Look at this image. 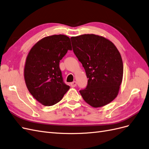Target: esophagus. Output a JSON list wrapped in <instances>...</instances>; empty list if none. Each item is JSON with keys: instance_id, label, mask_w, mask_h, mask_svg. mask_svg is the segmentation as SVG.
<instances>
[{"instance_id": "obj_1", "label": "esophagus", "mask_w": 149, "mask_h": 149, "mask_svg": "<svg viewBox=\"0 0 149 149\" xmlns=\"http://www.w3.org/2000/svg\"><path fill=\"white\" fill-rule=\"evenodd\" d=\"M70 85H71V86L72 88H74V87L76 86V81L72 82V83H70Z\"/></svg>"}]
</instances>
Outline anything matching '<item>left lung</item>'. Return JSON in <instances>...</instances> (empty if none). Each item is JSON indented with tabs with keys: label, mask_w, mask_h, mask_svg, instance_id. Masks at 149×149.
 <instances>
[{
	"label": "left lung",
	"mask_w": 149,
	"mask_h": 149,
	"mask_svg": "<svg viewBox=\"0 0 149 149\" xmlns=\"http://www.w3.org/2000/svg\"><path fill=\"white\" fill-rule=\"evenodd\" d=\"M73 50L81 63L88 78L80 90L90 106L100 107L118 96L123 77V63L113 43L101 36L85 34L71 38Z\"/></svg>",
	"instance_id": "obj_1"
}]
</instances>
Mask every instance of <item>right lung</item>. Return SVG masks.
Segmentation results:
<instances>
[{
  "mask_svg": "<svg viewBox=\"0 0 149 149\" xmlns=\"http://www.w3.org/2000/svg\"><path fill=\"white\" fill-rule=\"evenodd\" d=\"M70 39L64 35H54L40 40L26 57L24 78L29 92L46 106L60 101L70 86L64 83L59 64L71 50Z\"/></svg>",
  "mask_w": 149,
  "mask_h": 149,
  "instance_id": "obj_1",
  "label": "right lung"
}]
</instances>
